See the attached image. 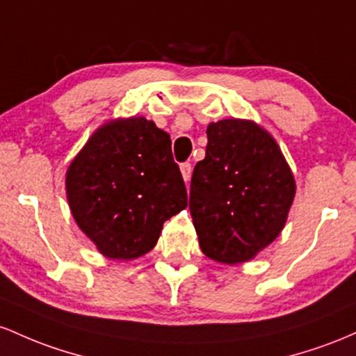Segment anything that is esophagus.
<instances>
[{
    "label": "esophagus",
    "mask_w": 356,
    "mask_h": 356,
    "mask_svg": "<svg viewBox=\"0 0 356 356\" xmlns=\"http://www.w3.org/2000/svg\"><path fill=\"white\" fill-rule=\"evenodd\" d=\"M179 170H181L183 179H185V181H190V178H191V165H190V163H181V165H179Z\"/></svg>",
    "instance_id": "esophagus-1"
}]
</instances>
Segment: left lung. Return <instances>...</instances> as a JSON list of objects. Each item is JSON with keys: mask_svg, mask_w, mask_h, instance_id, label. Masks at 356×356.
Listing matches in <instances>:
<instances>
[{"mask_svg": "<svg viewBox=\"0 0 356 356\" xmlns=\"http://www.w3.org/2000/svg\"><path fill=\"white\" fill-rule=\"evenodd\" d=\"M207 138L191 177V218L207 257L241 264L284 229L296 181L273 136L252 121L211 122Z\"/></svg>", "mask_w": 356, "mask_h": 356, "instance_id": "obj_1", "label": "left lung"}]
</instances>
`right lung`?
I'll use <instances>...</instances> for the list:
<instances>
[{
	"mask_svg": "<svg viewBox=\"0 0 356 356\" xmlns=\"http://www.w3.org/2000/svg\"><path fill=\"white\" fill-rule=\"evenodd\" d=\"M65 188L81 230L118 261L149 252L163 223L188 205L170 134L145 118L99 127L70 163Z\"/></svg>",
	"mask_w": 356,
	"mask_h": 356,
	"instance_id": "add662e5",
	"label": "right lung"
}]
</instances>
